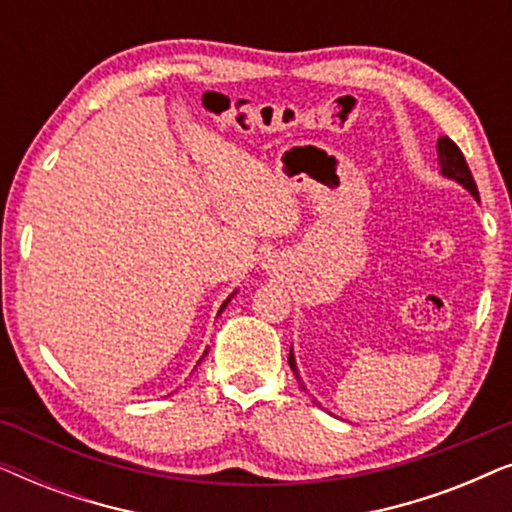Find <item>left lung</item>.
<instances>
[{
    "label": "left lung",
    "instance_id": "8db88e82",
    "mask_svg": "<svg viewBox=\"0 0 512 512\" xmlns=\"http://www.w3.org/2000/svg\"><path fill=\"white\" fill-rule=\"evenodd\" d=\"M438 163H440V172H443V177L454 179V181H457V184L464 186L466 191L471 193L475 200H480L478 186H475L473 174H471V170H468V163H466L464 153L459 151V146L454 144L450 137H440V139H438ZM289 366H291V370H293V375H296L298 382H300L298 366H296V356H293V349L289 352ZM300 384H303V382H300Z\"/></svg>",
    "mask_w": 512,
    "mask_h": 512
}]
</instances>
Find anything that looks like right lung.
I'll use <instances>...</instances> for the list:
<instances>
[{"label": "right lung", "instance_id": "right-lung-1", "mask_svg": "<svg viewBox=\"0 0 512 512\" xmlns=\"http://www.w3.org/2000/svg\"><path fill=\"white\" fill-rule=\"evenodd\" d=\"M233 296H235V293H233ZM233 296H228V298H226V303H223V305H221V310H219V314L223 312V307H226V305L230 303V298H233ZM205 354H207V349H205ZM205 354H202V356H205ZM200 361H202V359H200Z\"/></svg>", "mask_w": 512, "mask_h": 512}]
</instances>
